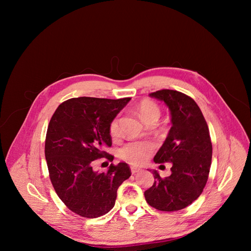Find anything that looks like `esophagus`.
I'll return each instance as SVG.
<instances>
[{
	"instance_id": "obj_1",
	"label": "esophagus",
	"mask_w": 251,
	"mask_h": 251,
	"mask_svg": "<svg viewBox=\"0 0 251 251\" xmlns=\"http://www.w3.org/2000/svg\"><path fill=\"white\" fill-rule=\"evenodd\" d=\"M140 171H141V169H140V168H136V166H132V168H131L132 174H137V173H139Z\"/></svg>"
}]
</instances>
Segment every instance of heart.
<instances>
[{"label":"heart","instance_id":"1","mask_svg":"<svg viewBox=\"0 0 251 251\" xmlns=\"http://www.w3.org/2000/svg\"><path fill=\"white\" fill-rule=\"evenodd\" d=\"M138 113L141 119L146 124L151 121H157L160 117V109L158 105L151 100H143L138 105ZM110 133L114 137L119 134V119L114 118L110 124ZM154 146L150 142L131 141L126 142L118 150V156L123 160L132 164L142 163L153 151Z\"/></svg>","mask_w":251,"mask_h":251}]
</instances>
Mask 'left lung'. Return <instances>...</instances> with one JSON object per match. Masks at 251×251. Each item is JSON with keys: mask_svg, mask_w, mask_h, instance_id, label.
<instances>
[{"mask_svg": "<svg viewBox=\"0 0 251 251\" xmlns=\"http://www.w3.org/2000/svg\"><path fill=\"white\" fill-rule=\"evenodd\" d=\"M163 101L171 112L172 127L154 157L156 163H172V174L164 179L156 170V179L144 192L147 202L162 211L183 209L199 198L208 179L212 146L209 130L198 104L175 90L150 94Z\"/></svg>", "mask_w": 251, "mask_h": 251, "instance_id": "obj_1", "label": "left lung"}]
</instances>
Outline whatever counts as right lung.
I'll return each instance as SVG.
<instances>
[{
    "label": "right lung",
    "instance_id": "add662e5",
    "mask_svg": "<svg viewBox=\"0 0 251 251\" xmlns=\"http://www.w3.org/2000/svg\"><path fill=\"white\" fill-rule=\"evenodd\" d=\"M131 98H71L60 103L48 126L45 157L51 183L66 206L83 218H98L115 205L117 189L131 176L126 162L95 172L94 160L114 157L110 124Z\"/></svg>",
    "mask_w": 251,
    "mask_h": 251
}]
</instances>
